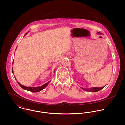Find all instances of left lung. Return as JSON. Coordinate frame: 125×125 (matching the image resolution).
Wrapping results in <instances>:
<instances>
[{"label":"left lung","mask_w":125,"mask_h":125,"mask_svg":"<svg viewBox=\"0 0 125 125\" xmlns=\"http://www.w3.org/2000/svg\"><path fill=\"white\" fill-rule=\"evenodd\" d=\"M100 34V33H99ZM104 86L102 87H93L92 88H89V89H85V88H83L82 87V88L85 91H90V92H96V91H98L102 89H103L104 87Z\"/></svg>","instance_id":"8db88e82"}]
</instances>
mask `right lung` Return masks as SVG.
Segmentation results:
<instances>
[{
  "label": "right lung",
  "mask_w": 125,
  "mask_h": 125,
  "mask_svg": "<svg viewBox=\"0 0 125 125\" xmlns=\"http://www.w3.org/2000/svg\"><path fill=\"white\" fill-rule=\"evenodd\" d=\"M12 71L13 72V70H12ZM49 82H50V81L47 82L46 83H45V84H44V85H42L41 86L36 87H26V86H25L24 85H21L19 82H18V84L20 85V86L21 88H22L23 89H24L25 90H27L30 91H31V92H39V91L43 89L44 88H45L47 86V85L48 84Z\"/></svg>",
  "instance_id": "1"
}]
</instances>
